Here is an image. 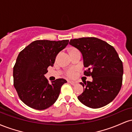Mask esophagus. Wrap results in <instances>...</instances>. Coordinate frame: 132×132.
<instances>
[{"instance_id":"obj_1","label":"esophagus","mask_w":132,"mask_h":132,"mask_svg":"<svg viewBox=\"0 0 132 132\" xmlns=\"http://www.w3.org/2000/svg\"><path fill=\"white\" fill-rule=\"evenodd\" d=\"M68 82L70 83L71 84H72V86H75L76 84H77V82L75 81H68Z\"/></svg>"}]
</instances>
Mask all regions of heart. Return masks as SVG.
Listing matches in <instances>:
<instances>
[{
  "label": "heart",
  "mask_w": 132,
  "mask_h": 132,
  "mask_svg": "<svg viewBox=\"0 0 132 132\" xmlns=\"http://www.w3.org/2000/svg\"><path fill=\"white\" fill-rule=\"evenodd\" d=\"M76 71L75 69H69V70H68L66 73V76L70 78H74L76 76Z\"/></svg>",
  "instance_id": "b5f03b06"
}]
</instances>
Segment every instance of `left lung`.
I'll use <instances>...</instances> for the list:
<instances>
[{
	"mask_svg": "<svg viewBox=\"0 0 132 132\" xmlns=\"http://www.w3.org/2000/svg\"><path fill=\"white\" fill-rule=\"evenodd\" d=\"M69 44L81 52L84 75L92 81L80 84L84 91L78 97L82 104L92 109L104 107L116 98L123 79V63L112 46L95 37L71 40Z\"/></svg>",
	"mask_w": 132,
	"mask_h": 132,
	"instance_id": "8db88e82",
	"label": "left lung"
}]
</instances>
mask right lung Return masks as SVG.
<instances>
[{
  "instance_id": "1",
  "label": "right lung",
  "mask_w": 132,
  "mask_h": 132,
  "mask_svg": "<svg viewBox=\"0 0 132 132\" xmlns=\"http://www.w3.org/2000/svg\"><path fill=\"white\" fill-rule=\"evenodd\" d=\"M68 43V40H36L20 52L13 67V86L20 99L28 107L44 110L56 101L61 86L67 81L57 79L50 84L44 75Z\"/></svg>"
}]
</instances>
